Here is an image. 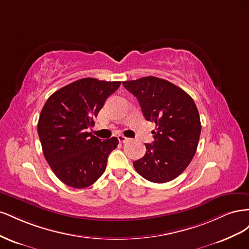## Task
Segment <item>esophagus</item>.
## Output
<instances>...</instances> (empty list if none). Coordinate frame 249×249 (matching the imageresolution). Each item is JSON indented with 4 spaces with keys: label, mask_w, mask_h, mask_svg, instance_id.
Segmentation results:
<instances>
[{
    "label": "esophagus",
    "mask_w": 249,
    "mask_h": 249,
    "mask_svg": "<svg viewBox=\"0 0 249 249\" xmlns=\"http://www.w3.org/2000/svg\"><path fill=\"white\" fill-rule=\"evenodd\" d=\"M117 138H118L119 142H126V141H129V138H126V137H124V135H118V136H117Z\"/></svg>",
    "instance_id": "1"
}]
</instances>
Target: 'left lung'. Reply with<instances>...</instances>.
<instances>
[{
  "mask_svg": "<svg viewBox=\"0 0 249 249\" xmlns=\"http://www.w3.org/2000/svg\"><path fill=\"white\" fill-rule=\"evenodd\" d=\"M137 97L146 120L155 122L153 144L133 163L135 169L153 183H166L178 177L196 153L201 124L192 97L182 88L156 77L123 82Z\"/></svg>",
  "mask_w": 249,
  "mask_h": 249,
  "instance_id": "8db88e82",
  "label": "left lung"
}]
</instances>
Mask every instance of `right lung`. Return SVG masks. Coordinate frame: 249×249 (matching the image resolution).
<instances>
[{
	"instance_id": "obj_1",
	"label": "right lung",
	"mask_w": 249,
	"mask_h": 249,
	"mask_svg": "<svg viewBox=\"0 0 249 249\" xmlns=\"http://www.w3.org/2000/svg\"><path fill=\"white\" fill-rule=\"evenodd\" d=\"M120 82L85 78L53 93L41 110L37 131L44 158L65 185L82 189L103 175L118 139L101 140L87 130Z\"/></svg>"
}]
</instances>
